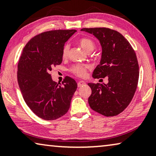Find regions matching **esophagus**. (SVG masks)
<instances>
[{
    "instance_id": "obj_1",
    "label": "esophagus",
    "mask_w": 156,
    "mask_h": 156,
    "mask_svg": "<svg viewBox=\"0 0 156 156\" xmlns=\"http://www.w3.org/2000/svg\"><path fill=\"white\" fill-rule=\"evenodd\" d=\"M85 84V81H83V80H80V81H78V86L79 87L83 86V85H84Z\"/></svg>"
}]
</instances>
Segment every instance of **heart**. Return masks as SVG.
<instances>
[{"instance_id": "heart-1", "label": "heart", "mask_w": 156, "mask_h": 156, "mask_svg": "<svg viewBox=\"0 0 156 156\" xmlns=\"http://www.w3.org/2000/svg\"><path fill=\"white\" fill-rule=\"evenodd\" d=\"M79 44L82 49L86 52H91L93 50L95 49V44L93 40H92L91 39L87 38V37H83L81 38L79 40ZM69 44H65L64 47L63 48L62 50V56L63 58L66 57L69 54ZM88 66L87 65L84 64H76L73 66L70 69L72 73L74 75L78 76V77H84L86 75L87 69Z\"/></svg>"}]
</instances>
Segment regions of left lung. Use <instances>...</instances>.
Wrapping results in <instances>:
<instances>
[{"mask_svg":"<svg viewBox=\"0 0 156 156\" xmlns=\"http://www.w3.org/2000/svg\"><path fill=\"white\" fill-rule=\"evenodd\" d=\"M93 34L102 47L100 63L94 70V78H108V83H89L92 90L88 98L94 111L113 117L130 104L137 88L139 68L137 57L130 43L122 34L106 27L83 28Z\"/></svg>","mask_w":156,"mask_h":156,"instance_id":"1","label":"left lung"}]
</instances>
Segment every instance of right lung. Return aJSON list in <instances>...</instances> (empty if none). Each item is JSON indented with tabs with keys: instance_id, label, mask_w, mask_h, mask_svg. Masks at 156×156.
<instances>
[{
	"instance_id": "add662e5",
	"label": "right lung",
	"mask_w": 156,
	"mask_h": 156,
	"mask_svg": "<svg viewBox=\"0 0 156 156\" xmlns=\"http://www.w3.org/2000/svg\"><path fill=\"white\" fill-rule=\"evenodd\" d=\"M76 30L42 32L24 47L17 65V81L26 104L39 118L54 120L69 111L77 89L74 79L66 76L62 84L52 80V68L60 65L65 42Z\"/></svg>"
}]
</instances>
